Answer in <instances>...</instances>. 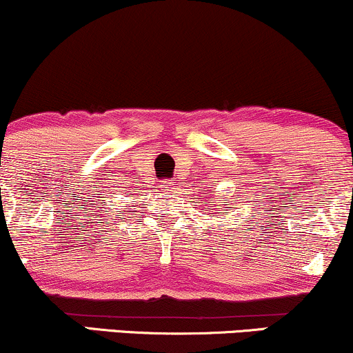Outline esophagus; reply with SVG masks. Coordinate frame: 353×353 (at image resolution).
Segmentation results:
<instances>
[{
    "label": "esophagus",
    "mask_w": 353,
    "mask_h": 353,
    "mask_svg": "<svg viewBox=\"0 0 353 353\" xmlns=\"http://www.w3.org/2000/svg\"><path fill=\"white\" fill-rule=\"evenodd\" d=\"M163 185H164V188H165V189H168V190H172L174 188H176V184H174V182H168V181H165Z\"/></svg>",
    "instance_id": "34e87169"
}]
</instances>
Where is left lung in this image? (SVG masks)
Instances as JSON below:
<instances>
[{
	"instance_id": "left-lung-1",
	"label": "left lung",
	"mask_w": 353,
	"mask_h": 353,
	"mask_svg": "<svg viewBox=\"0 0 353 353\" xmlns=\"http://www.w3.org/2000/svg\"><path fill=\"white\" fill-rule=\"evenodd\" d=\"M212 192H214V190H212ZM205 204H208V202H205ZM224 205H225V204H224Z\"/></svg>"
}]
</instances>
